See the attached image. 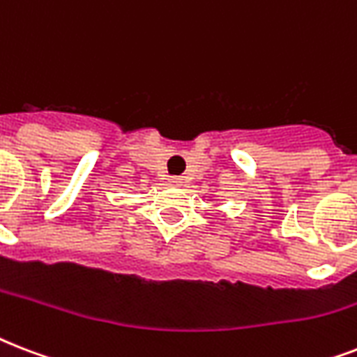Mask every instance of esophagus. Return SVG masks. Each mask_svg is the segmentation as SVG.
<instances>
[{
    "label": "esophagus",
    "instance_id": "1",
    "mask_svg": "<svg viewBox=\"0 0 357 357\" xmlns=\"http://www.w3.org/2000/svg\"><path fill=\"white\" fill-rule=\"evenodd\" d=\"M170 183L172 185H183V178H179V176H174V178H170Z\"/></svg>",
    "mask_w": 357,
    "mask_h": 357
}]
</instances>
